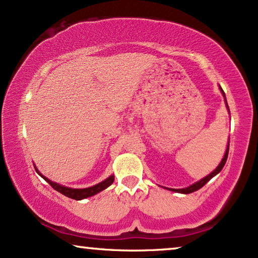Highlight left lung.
<instances>
[{
    "label": "left lung",
    "instance_id": "1",
    "mask_svg": "<svg viewBox=\"0 0 258 258\" xmlns=\"http://www.w3.org/2000/svg\"><path fill=\"white\" fill-rule=\"evenodd\" d=\"M221 91H222V94H223V96L225 97V95H224V91L222 90V88H221ZM225 102H227V101H225ZM227 108L229 109L228 104H227ZM228 154H229V143H228V148H227V150H225V154H224V157H223V160H222V162H221V163H220V165H218V167H217L216 169H215V170H214L213 172H211V174L208 175L207 177L202 178V179H201V181L196 182V183H194L192 185L188 186V188H184V189H169V190H171V191H177V192H182V194H190V192H194V191H196V190L201 189V188H202V186H203L204 184H207V183L209 182L210 179L213 178L215 175H217L218 172H220V171L222 170V169H223L224 164H225V162H227Z\"/></svg>",
    "mask_w": 258,
    "mask_h": 258
}]
</instances>
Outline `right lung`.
Returning <instances> with one entry per match:
<instances>
[{"instance_id": "add662e5", "label": "right lung", "mask_w": 258, "mask_h": 258, "mask_svg": "<svg viewBox=\"0 0 258 258\" xmlns=\"http://www.w3.org/2000/svg\"><path fill=\"white\" fill-rule=\"evenodd\" d=\"M36 171H37V169H36ZM38 174H40V172H38ZM42 177H43L45 181H47L49 184H50L52 188L56 190V191L61 192L62 195H64V196L69 197V199H73V200H83V199H87V197L96 195L97 192H100V191H102V190H104L105 188H108V186L111 185L112 182H114V176H110V177L104 179L103 182L98 183V184L94 185V186H90V188L72 189V188H68V186H63V185L57 184V183H55V182H51L50 179L44 177V176H42Z\"/></svg>"}]
</instances>
